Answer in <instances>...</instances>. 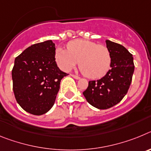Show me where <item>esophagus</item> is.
Listing matches in <instances>:
<instances>
[{
	"instance_id": "1",
	"label": "esophagus",
	"mask_w": 151,
	"mask_h": 151,
	"mask_svg": "<svg viewBox=\"0 0 151 151\" xmlns=\"http://www.w3.org/2000/svg\"><path fill=\"white\" fill-rule=\"evenodd\" d=\"M71 76L73 77V78H76V79H80V77L78 76H76V75L71 74Z\"/></svg>"
}]
</instances>
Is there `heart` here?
<instances>
[{
    "label": "heart",
    "instance_id": "obj_1",
    "mask_svg": "<svg viewBox=\"0 0 151 151\" xmlns=\"http://www.w3.org/2000/svg\"><path fill=\"white\" fill-rule=\"evenodd\" d=\"M55 58L57 63L69 71L79 61L80 69L87 77L97 78L104 76L111 67L112 56L107 47L83 39L71 41L67 50L57 48Z\"/></svg>",
    "mask_w": 151,
    "mask_h": 151
}]
</instances>
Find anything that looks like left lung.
<instances>
[{
	"label": "left lung",
	"instance_id": "obj_1",
	"mask_svg": "<svg viewBox=\"0 0 151 151\" xmlns=\"http://www.w3.org/2000/svg\"><path fill=\"white\" fill-rule=\"evenodd\" d=\"M106 47L112 56L111 69L97 81H89L83 94L88 102L100 110H106L120 102L127 94L134 70L132 54L125 47L109 40Z\"/></svg>",
	"mask_w": 151,
	"mask_h": 151
}]
</instances>
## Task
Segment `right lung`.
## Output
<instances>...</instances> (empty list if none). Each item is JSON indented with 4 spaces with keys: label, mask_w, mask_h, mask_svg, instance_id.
Instances as JSON below:
<instances>
[{
    "label": "right lung",
    "mask_w": 151,
    "mask_h": 151,
    "mask_svg": "<svg viewBox=\"0 0 151 151\" xmlns=\"http://www.w3.org/2000/svg\"><path fill=\"white\" fill-rule=\"evenodd\" d=\"M51 40L31 45L16 57L12 69L15 98L25 111L40 116L51 109L60 81L67 76L55 61Z\"/></svg>",
    "instance_id": "obj_1"
}]
</instances>
